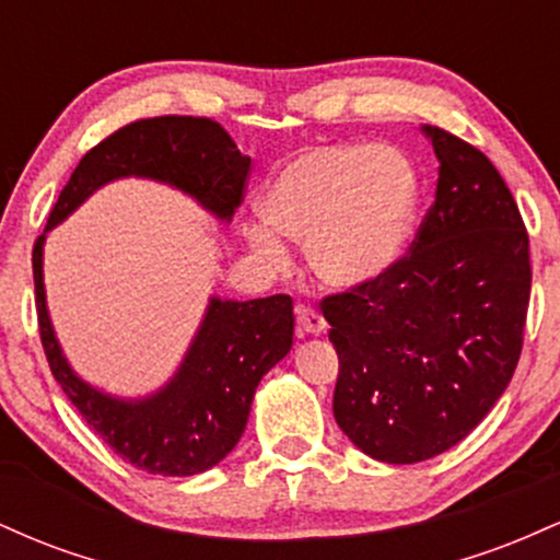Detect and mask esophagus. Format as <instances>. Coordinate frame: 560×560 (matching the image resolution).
I'll return each mask as SVG.
<instances>
[{
  "mask_svg": "<svg viewBox=\"0 0 560 560\" xmlns=\"http://www.w3.org/2000/svg\"><path fill=\"white\" fill-rule=\"evenodd\" d=\"M298 326L305 334H324L326 331V318L320 316L313 307H298Z\"/></svg>",
  "mask_w": 560,
  "mask_h": 560,
  "instance_id": "34e87169",
  "label": "esophagus"
}]
</instances>
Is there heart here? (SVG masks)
Masks as SVG:
<instances>
[{
	"label": "heart",
	"mask_w": 560,
	"mask_h": 560,
	"mask_svg": "<svg viewBox=\"0 0 560 560\" xmlns=\"http://www.w3.org/2000/svg\"><path fill=\"white\" fill-rule=\"evenodd\" d=\"M419 210V176L395 147L326 144L302 152L268 182L266 221L244 226L268 266L289 262L279 234L305 242L307 262L324 284L361 289L395 268Z\"/></svg>",
	"instance_id": "1"
}]
</instances>
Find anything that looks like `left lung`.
Listing matches in <instances>:
<instances>
[{
	"instance_id": "1",
	"label": "left lung",
	"mask_w": 560,
	"mask_h": 560,
	"mask_svg": "<svg viewBox=\"0 0 560 560\" xmlns=\"http://www.w3.org/2000/svg\"><path fill=\"white\" fill-rule=\"evenodd\" d=\"M440 160L434 205L402 260L320 302L339 376L334 419L382 464L458 445L500 400L522 355L529 236L477 147L421 126Z\"/></svg>"
}]
</instances>
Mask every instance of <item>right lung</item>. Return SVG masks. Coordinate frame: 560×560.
I'll return each instance as SVG.
<instances>
[{"mask_svg": "<svg viewBox=\"0 0 560 560\" xmlns=\"http://www.w3.org/2000/svg\"><path fill=\"white\" fill-rule=\"evenodd\" d=\"M247 173L249 158L215 120L189 115L137 120L81 158L34 244L38 331L52 376L89 427L147 474L195 477L236 447L260 378L292 350V298H210L176 374L152 395L118 397L83 382L57 342L44 289V242L96 189L118 178L168 184L229 223L242 202Z\"/></svg>", "mask_w": 560, "mask_h": 560, "instance_id": "right-lung-1", "label": "right lung"}]
</instances>
